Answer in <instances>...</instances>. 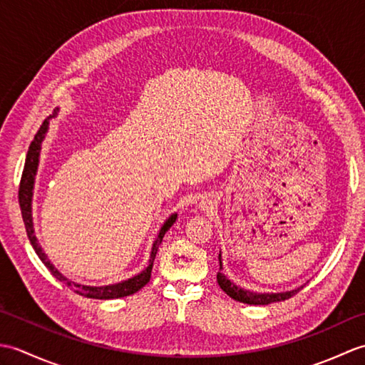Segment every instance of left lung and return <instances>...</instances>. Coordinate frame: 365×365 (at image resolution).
<instances>
[{"label": "left lung", "instance_id": "left-lung-1", "mask_svg": "<svg viewBox=\"0 0 365 365\" xmlns=\"http://www.w3.org/2000/svg\"><path fill=\"white\" fill-rule=\"evenodd\" d=\"M218 259H220V271H218V274H216V281H218L221 289L226 292L230 298H234L235 301H240V302H245V304L265 306V304H269V302L289 299V298L294 297V294H297L299 290H302V287H299V289H294L292 292H284V293H252L250 290H243V289H240V287H237L234 282H230L229 279L221 273V269H222L221 254L218 255Z\"/></svg>", "mask_w": 365, "mask_h": 365}]
</instances>
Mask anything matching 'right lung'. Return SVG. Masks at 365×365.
Segmentation results:
<instances>
[{
	"mask_svg": "<svg viewBox=\"0 0 365 365\" xmlns=\"http://www.w3.org/2000/svg\"><path fill=\"white\" fill-rule=\"evenodd\" d=\"M51 118H54V113L50 114L48 118L43 120L41 128L37 130L33 143H31V145H29L28 153H26L25 168H23V174H21V180H20V188H19V202H20V208H21V218H23V222H25L29 242H31V245H33L36 254L38 255V259H41L43 262V265L51 271V274L56 277L58 281L66 284L68 289L81 294V297L94 298V299H114V298H123V297H128V294H133L138 290H141L143 287L150 281L153 260H155V255H157L158 246L161 245L163 237H165L169 227L175 222L177 215H173L165 224H163L160 234L152 246L149 267H147L144 271H141L138 276L128 279V281H123V282L114 284V285H106V287H89V285H81V284H75L72 281H68L66 276L61 274L59 271L51 265L50 260L46 259L45 252L42 251L41 245L37 243V238L34 235V227H33V213H31V200H33V188H34L36 170H37V165H38V153H41V144L43 141L45 131H46V128H48V120Z\"/></svg>",
	"mask_w": 365,
	"mask_h": 365,
	"instance_id": "obj_1",
	"label": "right lung"
}]
</instances>
